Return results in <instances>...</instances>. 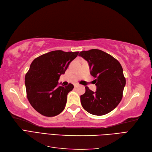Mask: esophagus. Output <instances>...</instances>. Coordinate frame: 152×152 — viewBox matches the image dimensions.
Segmentation results:
<instances>
[{
  "instance_id": "34e87169",
  "label": "esophagus",
  "mask_w": 152,
  "mask_h": 152,
  "mask_svg": "<svg viewBox=\"0 0 152 152\" xmlns=\"http://www.w3.org/2000/svg\"><path fill=\"white\" fill-rule=\"evenodd\" d=\"M77 86H79V84H74V87H77Z\"/></svg>"
}]
</instances>
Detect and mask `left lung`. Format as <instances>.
Returning <instances> with one entry per match:
<instances>
[{
  "label": "left lung",
  "mask_w": 152,
  "mask_h": 152,
  "mask_svg": "<svg viewBox=\"0 0 152 152\" xmlns=\"http://www.w3.org/2000/svg\"><path fill=\"white\" fill-rule=\"evenodd\" d=\"M79 56L88 62L91 75L96 79L97 87L93 92L86 87V93L80 96L82 107L94 115H103L112 112L121 102L126 86L121 63L99 49L84 50Z\"/></svg>",
  "instance_id": "8db88e82"
}]
</instances>
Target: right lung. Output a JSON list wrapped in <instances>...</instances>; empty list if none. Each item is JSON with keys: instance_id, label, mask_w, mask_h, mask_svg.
I'll use <instances>...</instances> for the list:
<instances>
[{"instance_id": "obj_1", "label": "right lung", "mask_w": 152, "mask_h": 152, "mask_svg": "<svg viewBox=\"0 0 152 152\" xmlns=\"http://www.w3.org/2000/svg\"><path fill=\"white\" fill-rule=\"evenodd\" d=\"M79 53L53 50L31 63L25 78L26 96L31 107L42 115L56 116L65 109L67 95L74 87L72 84L58 87V80Z\"/></svg>"}]
</instances>
